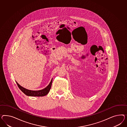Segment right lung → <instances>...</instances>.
<instances>
[{"instance_id": "1", "label": "right lung", "mask_w": 127, "mask_h": 127, "mask_svg": "<svg viewBox=\"0 0 127 127\" xmlns=\"http://www.w3.org/2000/svg\"><path fill=\"white\" fill-rule=\"evenodd\" d=\"M16 83L17 84L18 87L21 90V91L24 94L28 96H42L47 95L49 93L51 87L52 83V79L49 84L48 86H47L46 88L43 89L39 90V91H31L30 90L25 89L24 87L21 86L17 82Z\"/></svg>"}]
</instances>
